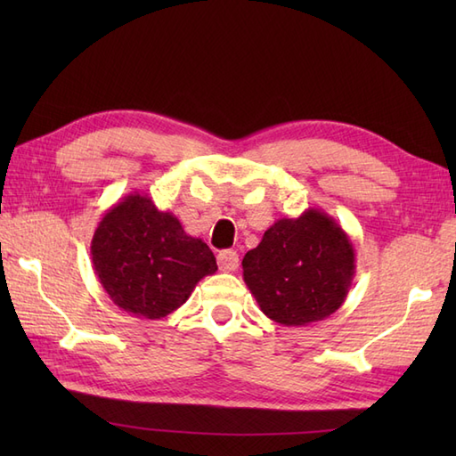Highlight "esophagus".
<instances>
[{
  "instance_id": "obj_1",
  "label": "esophagus",
  "mask_w": 456,
  "mask_h": 456,
  "mask_svg": "<svg viewBox=\"0 0 456 456\" xmlns=\"http://www.w3.org/2000/svg\"><path fill=\"white\" fill-rule=\"evenodd\" d=\"M217 265L223 273H235L239 268V255L235 250H223V253L217 255Z\"/></svg>"
}]
</instances>
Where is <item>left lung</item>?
<instances>
[{
  "label": "left lung",
  "instance_id": "obj_1",
  "mask_svg": "<svg viewBox=\"0 0 456 456\" xmlns=\"http://www.w3.org/2000/svg\"><path fill=\"white\" fill-rule=\"evenodd\" d=\"M243 278L266 317L302 327L335 314L354 278V247L325 211L278 219L243 258Z\"/></svg>",
  "mask_w": 456,
  "mask_h": 456
}]
</instances>
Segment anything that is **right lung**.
I'll use <instances>...</instances> for the list:
<instances>
[{
	"mask_svg": "<svg viewBox=\"0 0 456 456\" xmlns=\"http://www.w3.org/2000/svg\"><path fill=\"white\" fill-rule=\"evenodd\" d=\"M100 284L123 312L162 319L191 296L217 263L201 239L186 235L170 211L133 191L105 211L92 239Z\"/></svg>",
	"mask_w": 456,
	"mask_h": 456,
	"instance_id": "right-lung-1",
	"label": "right lung"
}]
</instances>
